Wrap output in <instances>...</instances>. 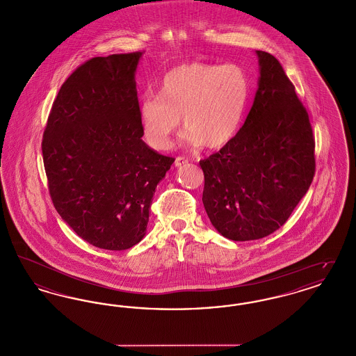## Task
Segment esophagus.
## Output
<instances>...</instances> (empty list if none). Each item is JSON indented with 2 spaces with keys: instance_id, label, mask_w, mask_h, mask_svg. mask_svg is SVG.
<instances>
[{
  "instance_id": "34e87169",
  "label": "esophagus",
  "mask_w": 356,
  "mask_h": 356,
  "mask_svg": "<svg viewBox=\"0 0 356 356\" xmlns=\"http://www.w3.org/2000/svg\"><path fill=\"white\" fill-rule=\"evenodd\" d=\"M186 163H188V159L183 157V156H179L175 160V167H181V165H184Z\"/></svg>"
}]
</instances>
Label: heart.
I'll list each match as a JSON object with an SVG mask.
<instances>
[{
  "label": "heart",
  "instance_id": "1",
  "mask_svg": "<svg viewBox=\"0 0 356 356\" xmlns=\"http://www.w3.org/2000/svg\"><path fill=\"white\" fill-rule=\"evenodd\" d=\"M248 97L250 79L241 67L189 63L165 73L157 96L147 95L140 102L138 119L154 149L170 148L180 118L186 144L221 148L237 135Z\"/></svg>",
  "mask_w": 356,
  "mask_h": 356
}]
</instances>
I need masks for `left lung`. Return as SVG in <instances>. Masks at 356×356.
Returning a JSON list of instances; mask_svg holds the SVG:
<instances>
[{
    "instance_id": "1",
    "label": "left lung",
    "mask_w": 356,
    "mask_h": 356,
    "mask_svg": "<svg viewBox=\"0 0 356 356\" xmlns=\"http://www.w3.org/2000/svg\"><path fill=\"white\" fill-rule=\"evenodd\" d=\"M252 108L235 138L200 161L203 204L218 232L234 241L268 236L303 199L315 175L308 113L280 63L256 51Z\"/></svg>"
}]
</instances>
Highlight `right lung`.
Wrapping results in <instances>:
<instances>
[{
  "mask_svg": "<svg viewBox=\"0 0 356 356\" xmlns=\"http://www.w3.org/2000/svg\"><path fill=\"white\" fill-rule=\"evenodd\" d=\"M141 56L95 57L76 69L53 102L42 140L54 208L79 236L109 251L145 236L153 193L175 161L141 140Z\"/></svg>",
  "mask_w": 356,
  "mask_h": 356,
  "instance_id": "1",
  "label": "right lung"
}]
</instances>
